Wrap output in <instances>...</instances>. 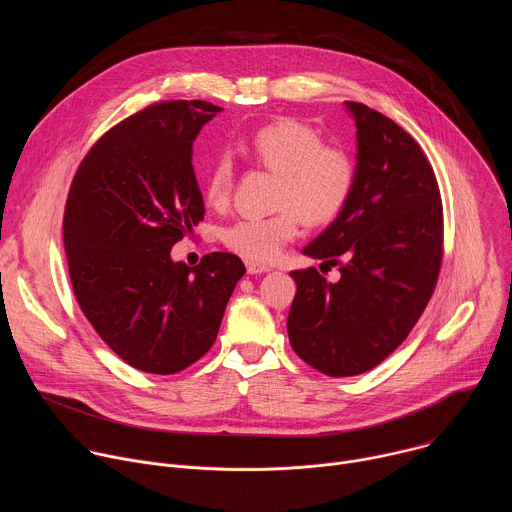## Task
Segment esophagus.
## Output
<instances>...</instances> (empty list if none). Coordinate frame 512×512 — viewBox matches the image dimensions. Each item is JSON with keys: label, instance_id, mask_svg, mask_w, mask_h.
I'll return each instance as SVG.
<instances>
[{"label": "esophagus", "instance_id": "1", "mask_svg": "<svg viewBox=\"0 0 512 512\" xmlns=\"http://www.w3.org/2000/svg\"><path fill=\"white\" fill-rule=\"evenodd\" d=\"M247 271L251 273V275H261V273H267V271H271V267H267V265H259V263H247Z\"/></svg>", "mask_w": 512, "mask_h": 512}]
</instances>
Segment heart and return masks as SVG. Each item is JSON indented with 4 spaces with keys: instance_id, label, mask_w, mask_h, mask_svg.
I'll return each instance as SVG.
<instances>
[{
    "instance_id": "b5f03b06",
    "label": "heart",
    "mask_w": 512,
    "mask_h": 512,
    "mask_svg": "<svg viewBox=\"0 0 512 512\" xmlns=\"http://www.w3.org/2000/svg\"><path fill=\"white\" fill-rule=\"evenodd\" d=\"M245 154L261 168L277 174L271 216H251L223 231L225 245L251 263H271L300 231V218L310 227L326 225L342 212L354 186V160L340 145L322 143L310 125L279 119L259 127L243 141ZM235 186V164L218 156L204 178L210 206H227Z\"/></svg>"
}]
</instances>
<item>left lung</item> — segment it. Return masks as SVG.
<instances>
[{"label":"left lung","mask_w":512,"mask_h":512,"mask_svg":"<svg viewBox=\"0 0 512 512\" xmlns=\"http://www.w3.org/2000/svg\"><path fill=\"white\" fill-rule=\"evenodd\" d=\"M356 127L354 186L342 212L302 249L338 265L291 271V348L328 377L375 369L411 332L442 265L440 188L417 141L383 113L344 103Z\"/></svg>","instance_id":"8db88e82"}]
</instances>
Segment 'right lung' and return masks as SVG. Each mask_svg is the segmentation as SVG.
Listing matches in <instances>:
<instances>
[{
    "label": "right lung",
    "instance_id": "add662e5",
    "mask_svg": "<svg viewBox=\"0 0 512 512\" xmlns=\"http://www.w3.org/2000/svg\"><path fill=\"white\" fill-rule=\"evenodd\" d=\"M223 109L168 101L107 131L85 156L64 210V251L77 302L105 344L133 369L174 375L216 340L243 261L172 247L204 218L192 143Z\"/></svg>",
    "mask_w": 512,
    "mask_h": 512
}]
</instances>
